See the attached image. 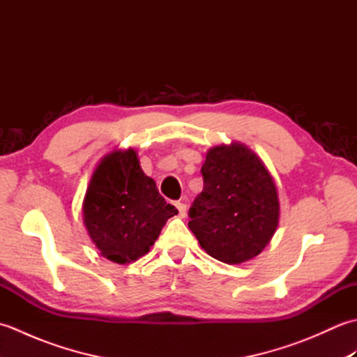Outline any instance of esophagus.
Instances as JSON below:
<instances>
[{"label": "esophagus", "instance_id": "34e87169", "mask_svg": "<svg viewBox=\"0 0 357 357\" xmlns=\"http://www.w3.org/2000/svg\"><path fill=\"white\" fill-rule=\"evenodd\" d=\"M174 206H176L178 211H179V216L184 218L185 213H187V206H185V204L184 202H176V204H174Z\"/></svg>", "mask_w": 357, "mask_h": 357}]
</instances>
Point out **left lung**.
Instances as JSON below:
<instances>
[{"instance_id":"obj_1","label":"left lung","mask_w":357,"mask_h":357,"mask_svg":"<svg viewBox=\"0 0 357 357\" xmlns=\"http://www.w3.org/2000/svg\"><path fill=\"white\" fill-rule=\"evenodd\" d=\"M204 188L190 208L188 227L215 259L242 264L268 245L279 224L275 179L262 159L242 142L207 150Z\"/></svg>"}]
</instances>
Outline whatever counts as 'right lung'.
Listing matches in <instances>:
<instances>
[{"label": "right lung", "mask_w": 357, "mask_h": 357, "mask_svg": "<svg viewBox=\"0 0 357 357\" xmlns=\"http://www.w3.org/2000/svg\"><path fill=\"white\" fill-rule=\"evenodd\" d=\"M178 215L142 172L136 150H113L92 173L82 201V221L100 255L130 264L147 255L167 219Z\"/></svg>", "instance_id": "1"}]
</instances>
